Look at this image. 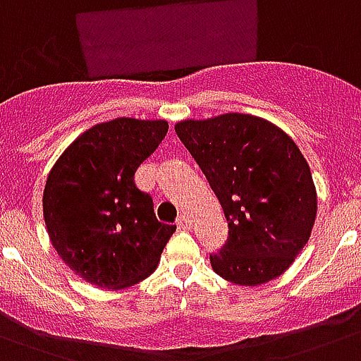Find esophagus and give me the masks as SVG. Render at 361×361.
I'll list each match as a JSON object with an SVG mask.
<instances>
[{
	"mask_svg": "<svg viewBox=\"0 0 361 361\" xmlns=\"http://www.w3.org/2000/svg\"><path fill=\"white\" fill-rule=\"evenodd\" d=\"M176 225L180 226L181 231H189V228H191V221H189V217H187V215H180V217H178V221H176Z\"/></svg>",
	"mask_w": 361,
	"mask_h": 361,
	"instance_id": "esophagus-1",
	"label": "esophagus"
}]
</instances>
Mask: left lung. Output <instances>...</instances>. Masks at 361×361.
<instances>
[{
    "label": "left lung",
    "mask_w": 361,
    "mask_h": 361,
    "mask_svg": "<svg viewBox=\"0 0 361 361\" xmlns=\"http://www.w3.org/2000/svg\"><path fill=\"white\" fill-rule=\"evenodd\" d=\"M176 133L228 223V240L209 255L215 274L241 286L279 277L302 252L317 217V191L300 147L277 125L234 112L180 121Z\"/></svg>",
    "instance_id": "obj_1"
}]
</instances>
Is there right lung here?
Instances as JSON below:
<instances>
[{
	"instance_id": "obj_1",
	"label": "right lung",
	"mask_w": 361,
	"mask_h": 361,
	"mask_svg": "<svg viewBox=\"0 0 361 361\" xmlns=\"http://www.w3.org/2000/svg\"><path fill=\"white\" fill-rule=\"evenodd\" d=\"M169 130L163 120L116 118L82 133L48 174L42 212L63 262L101 288H127L157 268L176 225L159 223L135 172Z\"/></svg>"
}]
</instances>
